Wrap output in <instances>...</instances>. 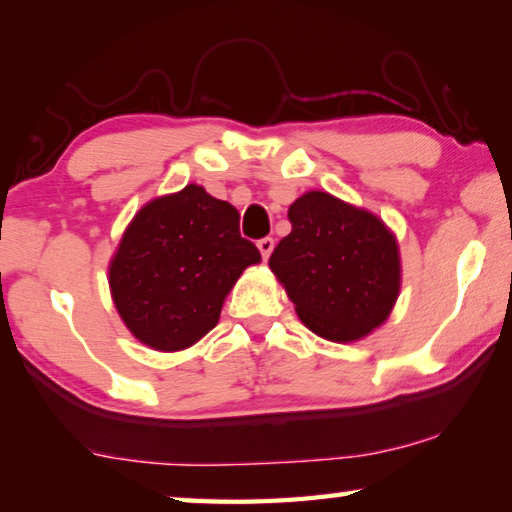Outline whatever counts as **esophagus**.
Returning <instances> with one entry per match:
<instances>
[{"mask_svg":"<svg viewBox=\"0 0 512 512\" xmlns=\"http://www.w3.org/2000/svg\"><path fill=\"white\" fill-rule=\"evenodd\" d=\"M257 248H259V253H262V257H264V259L271 257L273 248H275V241H273V237H264V239H259V241H257Z\"/></svg>","mask_w":512,"mask_h":512,"instance_id":"esophagus-1","label":"esophagus"}]
</instances>
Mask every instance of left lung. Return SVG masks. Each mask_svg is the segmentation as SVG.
<instances>
[{"label":"left lung","mask_w":512,"mask_h":512,"mask_svg":"<svg viewBox=\"0 0 512 512\" xmlns=\"http://www.w3.org/2000/svg\"><path fill=\"white\" fill-rule=\"evenodd\" d=\"M291 232L268 266L320 339L354 343L386 323L400 296V246L363 207L307 192L289 207Z\"/></svg>","instance_id":"obj_1"}]
</instances>
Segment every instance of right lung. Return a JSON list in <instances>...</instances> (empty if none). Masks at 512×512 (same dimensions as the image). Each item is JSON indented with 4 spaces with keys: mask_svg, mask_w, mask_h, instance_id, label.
<instances>
[{
    "mask_svg": "<svg viewBox=\"0 0 512 512\" xmlns=\"http://www.w3.org/2000/svg\"><path fill=\"white\" fill-rule=\"evenodd\" d=\"M259 262L239 235L237 207L187 185L128 223L108 266L110 296L137 341L178 352L214 329L239 275Z\"/></svg>",
    "mask_w": 512,
    "mask_h": 512,
    "instance_id": "right-lung-1",
    "label": "right lung"
}]
</instances>
